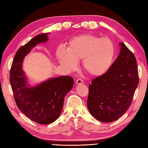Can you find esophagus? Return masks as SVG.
Listing matches in <instances>:
<instances>
[{
	"instance_id": "esophagus-1",
	"label": "esophagus",
	"mask_w": 148,
	"mask_h": 148,
	"mask_svg": "<svg viewBox=\"0 0 148 148\" xmlns=\"http://www.w3.org/2000/svg\"><path fill=\"white\" fill-rule=\"evenodd\" d=\"M76 83L77 84H83V79H77L76 80Z\"/></svg>"
}]
</instances>
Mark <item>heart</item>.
Segmentation results:
<instances>
[{
  "instance_id": "obj_1",
  "label": "heart",
  "mask_w": 148,
  "mask_h": 148,
  "mask_svg": "<svg viewBox=\"0 0 148 148\" xmlns=\"http://www.w3.org/2000/svg\"><path fill=\"white\" fill-rule=\"evenodd\" d=\"M115 51L114 43L110 39L88 34L72 37L67 49L58 47L56 56L60 64L69 70H74L77 62L82 60L83 69L88 74L100 77L111 68Z\"/></svg>"
}]
</instances>
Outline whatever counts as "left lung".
Returning <instances> with one entry per match:
<instances>
[{
	"label": "left lung",
	"instance_id": "8db88e82",
	"mask_svg": "<svg viewBox=\"0 0 148 148\" xmlns=\"http://www.w3.org/2000/svg\"><path fill=\"white\" fill-rule=\"evenodd\" d=\"M119 45V56L109 70L89 84L88 108L102 122L117 120L127 111L139 84L136 58L124 43Z\"/></svg>",
	"mask_w": 148,
	"mask_h": 148
}]
</instances>
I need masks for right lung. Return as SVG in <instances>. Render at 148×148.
Wrapping results in <instances>:
<instances>
[{"label": "right lung", "mask_w": 148, "mask_h": 148, "mask_svg": "<svg viewBox=\"0 0 148 148\" xmlns=\"http://www.w3.org/2000/svg\"><path fill=\"white\" fill-rule=\"evenodd\" d=\"M48 40L47 34L34 37L16 53L10 71L11 86L18 109L32 121L40 125L54 122L62 111L65 95L73 87L71 76L49 78L36 86H30L22 70L23 61L37 44Z\"/></svg>", "instance_id": "right-lung-1"}]
</instances>
